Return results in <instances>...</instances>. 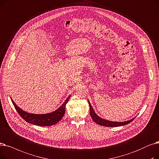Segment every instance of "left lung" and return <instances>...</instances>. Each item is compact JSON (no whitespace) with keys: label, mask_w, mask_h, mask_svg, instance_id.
Masks as SVG:
<instances>
[{"label":"left lung","mask_w":159,"mask_h":159,"mask_svg":"<svg viewBox=\"0 0 159 159\" xmlns=\"http://www.w3.org/2000/svg\"><path fill=\"white\" fill-rule=\"evenodd\" d=\"M89 104V107H90V116H91L92 119L94 121V122H96V124H99L100 125L102 126H105V127H118V126H122V125H124L126 124H129L130 122H131L134 119V118H132L130 120L128 121H125V122H112V121H109L107 120H105L103 119L102 118H100V116H98L96 113L94 112L93 108L91 106V104H90V102L88 100Z\"/></svg>","instance_id":"8db88e82"}]
</instances>
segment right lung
Here are the masks:
<instances>
[{
	"mask_svg": "<svg viewBox=\"0 0 159 159\" xmlns=\"http://www.w3.org/2000/svg\"><path fill=\"white\" fill-rule=\"evenodd\" d=\"M70 96L68 97L65 102L62 104L61 106H60L57 110L55 111L47 113V114L43 115H37V114H32V113L27 112L13 102V100L11 98V100L14 105L15 108L17 110L20 116L23 118L26 122L36 125L39 126H50L57 124L59 120H61L63 117L65 112V106L66 103L69 102Z\"/></svg>",
	"mask_w": 159,
	"mask_h": 159,
	"instance_id": "obj_1",
	"label": "right lung"
}]
</instances>
